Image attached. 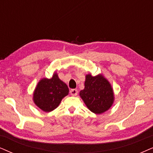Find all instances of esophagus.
I'll use <instances>...</instances> for the list:
<instances>
[{
  "label": "esophagus",
  "mask_w": 153,
  "mask_h": 153,
  "mask_svg": "<svg viewBox=\"0 0 153 153\" xmlns=\"http://www.w3.org/2000/svg\"><path fill=\"white\" fill-rule=\"evenodd\" d=\"M70 94L72 96H76L78 94V90H75V89H72L70 90Z\"/></svg>",
  "instance_id": "1"
}]
</instances>
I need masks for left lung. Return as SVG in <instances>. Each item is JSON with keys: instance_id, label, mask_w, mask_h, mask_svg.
I'll use <instances>...</instances> for the list:
<instances>
[{"instance_id": "1", "label": "left lung", "mask_w": 153, "mask_h": 153, "mask_svg": "<svg viewBox=\"0 0 153 153\" xmlns=\"http://www.w3.org/2000/svg\"><path fill=\"white\" fill-rule=\"evenodd\" d=\"M80 96L87 107L96 114L107 111L114 102L113 88L102 74L86 75L85 88L80 92Z\"/></svg>"}]
</instances>
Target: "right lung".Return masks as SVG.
<instances>
[{"label": "right lung", "instance_id": "1", "mask_svg": "<svg viewBox=\"0 0 153 153\" xmlns=\"http://www.w3.org/2000/svg\"><path fill=\"white\" fill-rule=\"evenodd\" d=\"M68 92L67 85L55 72L51 78H44L39 81L33 92V101L43 111L50 112L59 107Z\"/></svg>", "mask_w": 153, "mask_h": 153}]
</instances>
